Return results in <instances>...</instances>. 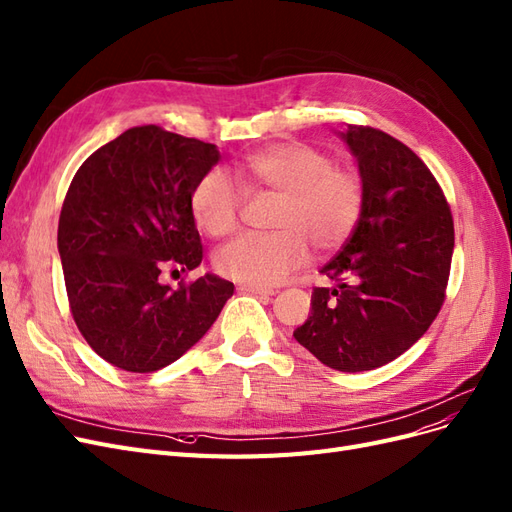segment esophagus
Wrapping results in <instances>:
<instances>
[{"mask_svg":"<svg viewBox=\"0 0 512 512\" xmlns=\"http://www.w3.org/2000/svg\"><path fill=\"white\" fill-rule=\"evenodd\" d=\"M238 291L251 293V295H261V298H270V295H274L272 289H268V287H257V285H240Z\"/></svg>","mask_w":512,"mask_h":512,"instance_id":"esophagus-1","label":"esophagus"}]
</instances>
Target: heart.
<instances>
[{
  "label": "heart",
  "mask_w": 512,
  "mask_h": 512,
  "mask_svg": "<svg viewBox=\"0 0 512 512\" xmlns=\"http://www.w3.org/2000/svg\"><path fill=\"white\" fill-rule=\"evenodd\" d=\"M244 183L280 195L272 234H244L214 255L217 270L244 285L270 287L304 266L310 244L334 251L353 234L364 206L357 174L306 142H280L246 157ZM242 191L227 172L208 170L191 191L195 225L212 238L232 234L240 223Z\"/></svg>",
  "instance_id": "obj_1"
}]
</instances>
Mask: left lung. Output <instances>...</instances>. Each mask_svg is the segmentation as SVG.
<instances>
[{
    "label": "left lung",
    "instance_id": "1",
    "mask_svg": "<svg viewBox=\"0 0 512 512\" xmlns=\"http://www.w3.org/2000/svg\"><path fill=\"white\" fill-rule=\"evenodd\" d=\"M340 138L357 159L364 206L342 251L321 268L336 287L312 291L293 338L329 368L364 372L400 357L436 319L455 234L440 185L406 144L357 125Z\"/></svg>",
    "mask_w": 512,
    "mask_h": 512
}]
</instances>
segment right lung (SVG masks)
<instances>
[{"label": "right lung", "mask_w": 512, "mask_h": 512, "mask_svg": "<svg viewBox=\"0 0 512 512\" xmlns=\"http://www.w3.org/2000/svg\"><path fill=\"white\" fill-rule=\"evenodd\" d=\"M219 159L214 144L142 125L78 168L57 246L72 317L108 364L127 372L170 366L234 295V283L214 274L178 289L159 280L166 268L202 263L191 191Z\"/></svg>", "instance_id": "right-lung-1"}]
</instances>
